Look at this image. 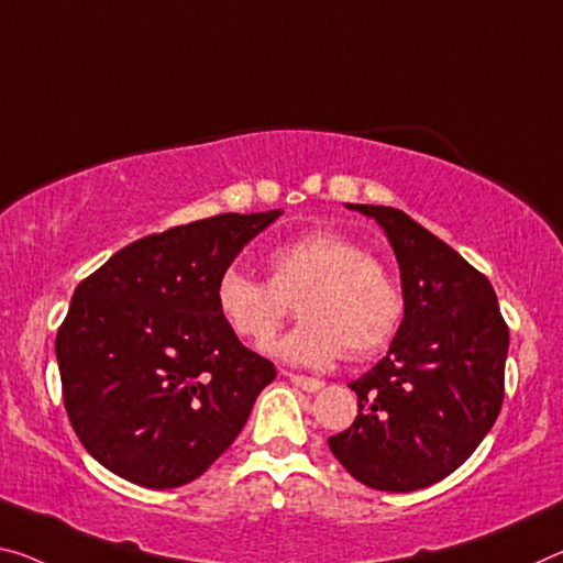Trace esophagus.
<instances>
[{
    "label": "esophagus",
    "instance_id": "esophagus-1",
    "mask_svg": "<svg viewBox=\"0 0 563 563\" xmlns=\"http://www.w3.org/2000/svg\"><path fill=\"white\" fill-rule=\"evenodd\" d=\"M285 376L290 378L292 386H298L300 390H306V394H316V390L323 388V380H318L313 376H300V373H285Z\"/></svg>",
    "mask_w": 563,
    "mask_h": 563
}]
</instances>
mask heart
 I'll list each match as a JSON object with an SVG mask.
<instances>
[{"mask_svg":"<svg viewBox=\"0 0 563 563\" xmlns=\"http://www.w3.org/2000/svg\"><path fill=\"white\" fill-rule=\"evenodd\" d=\"M267 283L238 267L220 273L216 310L238 341L265 345L298 300L302 323L275 345L285 361L328 365L365 358L394 341L406 316L404 288L390 267L335 230H313L265 255Z\"/></svg>","mask_w":563,"mask_h":563,"instance_id":"obj_1","label":"heart"}]
</instances>
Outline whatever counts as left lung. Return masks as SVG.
Listing matches in <instances>:
<instances>
[{
    "label": "left lung",
    "instance_id": "8db88e82",
    "mask_svg": "<svg viewBox=\"0 0 563 563\" xmlns=\"http://www.w3.org/2000/svg\"><path fill=\"white\" fill-rule=\"evenodd\" d=\"M347 208L386 230L406 316L386 358L351 383L358 416L328 445L355 481L408 494L453 474L496 423L508 325L486 275L404 210Z\"/></svg>",
    "mask_w": 563,
    "mask_h": 563
}]
</instances>
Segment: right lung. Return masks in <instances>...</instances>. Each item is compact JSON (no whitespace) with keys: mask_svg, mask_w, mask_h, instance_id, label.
Returning <instances> with one entry per match:
<instances>
[{"mask_svg":"<svg viewBox=\"0 0 563 563\" xmlns=\"http://www.w3.org/2000/svg\"><path fill=\"white\" fill-rule=\"evenodd\" d=\"M278 216L225 212L140 238L77 285L55 343L62 398L107 471L185 486L243 431L275 365L230 333L212 290Z\"/></svg>","mask_w":563,"mask_h":563,"instance_id":"right-lung-1","label":"right lung"}]
</instances>
